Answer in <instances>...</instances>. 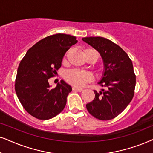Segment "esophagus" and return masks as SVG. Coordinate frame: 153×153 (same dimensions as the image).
<instances>
[{
    "label": "esophagus",
    "instance_id": "esophagus-1",
    "mask_svg": "<svg viewBox=\"0 0 153 153\" xmlns=\"http://www.w3.org/2000/svg\"><path fill=\"white\" fill-rule=\"evenodd\" d=\"M73 90L74 91H82V89L81 88H78V87H73Z\"/></svg>",
    "mask_w": 153,
    "mask_h": 153
}]
</instances>
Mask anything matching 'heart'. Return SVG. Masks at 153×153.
Masks as SVG:
<instances>
[{
  "label": "heart",
  "mask_w": 153,
  "mask_h": 153,
  "mask_svg": "<svg viewBox=\"0 0 153 153\" xmlns=\"http://www.w3.org/2000/svg\"><path fill=\"white\" fill-rule=\"evenodd\" d=\"M64 78L67 82L75 87H82L86 82L91 80L92 76L90 73L86 71L78 70H70L66 71L64 74Z\"/></svg>",
  "instance_id": "1"
}]
</instances>
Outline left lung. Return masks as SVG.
I'll use <instances>...</instances> for the list:
<instances>
[{"label":"left lung","instance_id":"obj_1","mask_svg":"<svg viewBox=\"0 0 153 153\" xmlns=\"http://www.w3.org/2000/svg\"><path fill=\"white\" fill-rule=\"evenodd\" d=\"M82 40L99 52L104 67L98 84L105 89L99 92L94 90L95 98L87 103V109L101 120L113 119L127 108L134 97L136 75L132 62L120 47L108 39L85 37Z\"/></svg>","mask_w":153,"mask_h":153}]
</instances>
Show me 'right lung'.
Instances as JSON below:
<instances>
[{
	"mask_svg": "<svg viewBox=\"0 0 153 153\" xmlns=\"http://www.w3.org/2000/svg\"><path fill=\"white\" fill-rule=\"evenodd\" d=\"M78 40L75 36L58 33L43 38L27 51L17 69L15 91L30 115L49 120L64 110L71 86L62 80L51 89L48 80L62 66L63 58Z\"/></svg>",
	"mask_w": 153,
	"mask_h": 153,
	"instance_id": "obj_1",
	"label": "right lung"
}]
</instances>
